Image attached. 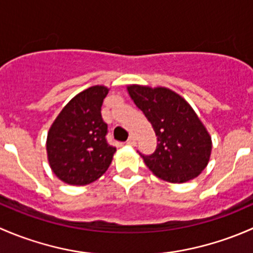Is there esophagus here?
<instances>
[{"label": "esophagus", "instance_id": "1", "mask_svg": "<svg viewBox=\"0 0 253 253\" xmlns=\"http://www.w3.org/2000/svg\"><path fill=\"white\" fill-rule=\"evenodd\" d=\"M136 143H137L136 142V137H134V136H131L128 139H127V144L132 145V147H133V145H136Z\"/></svg>", "mask_w": 253, "mask_h": 253}]
</instances>
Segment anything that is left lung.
<instances>
[{"label": "left lung", "mask_w": 253, "mask_h": 253, "mask_svg": "<svg viewBox=\"0 0 253 253\" xmlns=\"http://www.w3.org/2000/svg\"><path fill=\"white\" fill-rule=\"evenodd\" d=\"M127 90L158 137L153 154L139 153L150 171L172 183L197 177L211 158V138L190 104L164 86L133 84Z\"/></svg>", "instance_id": "left-lung-1"}]
</instances>
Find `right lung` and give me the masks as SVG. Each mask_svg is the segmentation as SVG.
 Listing matches in <instances>:
<instances>
[{
	"mask_svg": "<svg viewBox=\"0 0 253 253\" xmlns=\"http://www.w3.org/2000/svg\"><path fill=\"white\" fill-rule=\"evenodd\" d=\"M109 89L94 85L77 94L58 114L47 133L51 170L68 185L83 186L108 170L116 148L106 141L101 105Z\"/></svg>",
	"mask_w": 253,
	"mask_h": 253,
	"instance_id": "add662e5",
	"label": "right lung"
}]
</instances>
